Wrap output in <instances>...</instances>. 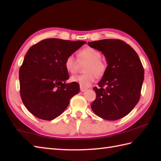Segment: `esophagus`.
Wrapping results in <instances>:
<instances>
[{
    "instance_id": "34e87169",
    "label": "esophagus",
    "mask_w": 161,
    "mask_h": 161,
    "mask_svg": "<svg viewBox=\"0 0 161 161\" xmlns=\"http://www.w3.org/2000/svg\"><path fill=\"white\" fill-rule=\"evenodd\" d=\"M80 92H85V91H86L87 89V88L80 87Z\"/></svg>"
}]
</instances>
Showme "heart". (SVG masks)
<instances>
[{"mask_svg": "<svg viewBox=\"0 0 161 161\" xmlns=\"http://www.w3.org/2000/svg\"><path fill=\"white\" fill-rule=\"evenodd\" d=\"M78 60L80 62H87L85 64V74L74 75L71 80L78 83L80 87L85 88L91 86L97 77H102L107 70L106 62L101 59V55L99 51L93 48L87 47L79 51ZM78 60L74 54H70L65 59L64 67L71 73H74L78 69Z\"/></svg>", "mask_w": 161, "mask_h": 161, "instance_id": "b5f03b06", "label": "heart"}]
</instances>
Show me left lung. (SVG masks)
Segmentation results:
<instances>
[{"label": "left lung", "mask_w": 161, "mask_h": 161, "mask_svg": "<svg viewBox=\"0 0 161 161\" xmlns=\"http://www.w3.org/2000/svg\"><path fill=\"white\" fill-rule=\"evenodd\" d=\"M101 51L107 61V70L99 87H94L96 99L92 110L106 120H117L127 115L140 98L144 68L134 49L119 39H101L88 42Z\"/></svg>", "instance_id": "obj_1"}]
</instances>
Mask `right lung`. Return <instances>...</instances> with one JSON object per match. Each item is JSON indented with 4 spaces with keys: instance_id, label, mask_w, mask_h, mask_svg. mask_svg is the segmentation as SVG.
I'll return each instance as SVG.
<instances>
[{
    "instance_id": "add662e5",
    "label": "right lung",
    "mask_w": 161,
    "mask_h": 161,
    "mask_svg": "<svg viewBox=\"0 0 161 161\" xmlns=\"http://www.w3.org/2000/svg\"><path fill=\"white\" fill-rule=\"evenodd\" d=\"M84 44L86 42L51 38L29 48L19 69V83L23 103L33 115L53 120L79 92V84L66 83L69 76L64 61Z\"/></svg>"
}]
</instances>
